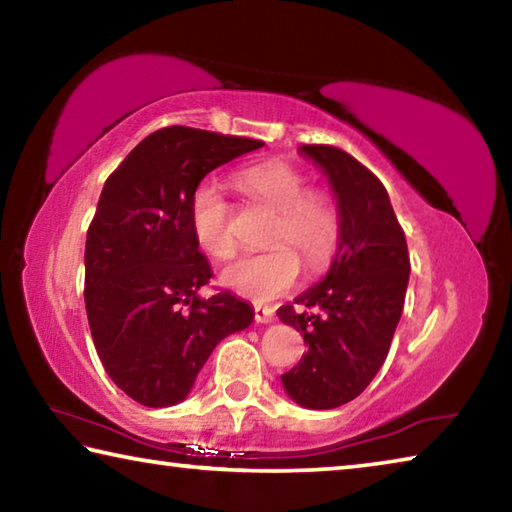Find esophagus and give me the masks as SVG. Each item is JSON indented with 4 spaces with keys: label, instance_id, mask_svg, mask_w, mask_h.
Returning <instances> with one entry per match:
<instances>
[{
    "label": "esophagus",
    "instance_id": "1",
    "mask_svg": "<svg viewBox=\"0 0 512 512\" xmlns=\"http://www.w3.org/2000/svg\"><path fill=\"white\" fill-rule=\"evenodd\" d=\"M271 320H273V309L271 307L255 305V323L264 325V323H271Z\"/></svg>",
    "mask_w": 512,
    "mask_h": 512
}]
</instances>
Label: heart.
Returning a JSON list of instances; mask_svg holds the SVG:
<instances>
[{
    "instance_id": "b5f03b06",
    "label": "heart",
    "mask_w": 512,
    "mask_h": 512,
    "mask_svg": "<svg viewBox=\"0 0 512 512\" xmlns=\"http://www.w3.org/2000/svg\"><path fill=\"white\" fill-rule=\"evenodd\" d=\"M232 183L250 201L275 212L262 255L237 259L221 273V282L241 298L268 302L296 287L302 258L309 271H323L341 244L343 219L339 203L323 189H309L302 171L282 160L246 164L232 176ZM194 237L207 255L230 259L237 253L232 230V205L219 187L201 185L189 203Z\"/></svg>"
}]
</instances>
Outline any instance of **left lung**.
Here are the masks:
<instances>
[{"label":"left lung","instance_id":"obj_1","mask_svg":"<svg viewBox=\"0 0 512 512\" xmlns=\"http://www.w3.org/2000/svg\"><path fill=\"white\" fill-rule=\"evenodd\" d=\"M332 185L343 219L341 244L329 273L277 309L282 323L302 332L307 354L282 375L300 406L336 409L366 391L391 348L400 323L409 248L386 187L350 153L305 144Z\"/></svg>","mask_w":512,"mask_h":512}]
</instances>
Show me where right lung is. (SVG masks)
I'll return each mask as SVG.
<instances>
[{
    "label": "right lung",
    "instance_id": "obj_1",
    "mask_svg": "<svg viewBox=\"0 0 512 512\" xmlns=\"http://www.w3.org/2000/svg\"><path fill=\"white\" fill-rule=\"evenodd\" d=\"M264 142L189 126L151 133L110 173L85 239V311L103 368L151 409L183 402L225 336L253 323L219 291L198 250L189 203L212 169Z\"/></svg>",
    "mask_w": 512,
    "mask_h": 512
}]
</instances>
